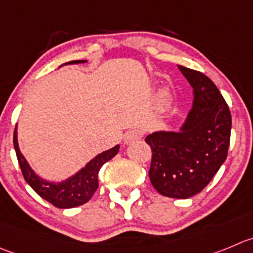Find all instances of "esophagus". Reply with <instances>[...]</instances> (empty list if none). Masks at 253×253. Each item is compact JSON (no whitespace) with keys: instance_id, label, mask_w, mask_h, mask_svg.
Segmentation results:
<instances>
[{"instance_id":"1","label":"esophagus","mask_w":253,"mask_h":253,"mask_svg":"<svg viewBox=\"0 0 253 253\" xmlns=\"http://www.w3.org/2000/svg\"><path fill=\"white\" fill-rule=\"evenodd\" d=\"M141 139V133L139 130H129L125 133L124 141L125 144H133L136 143Z\"/></svg>"}]
</instances>
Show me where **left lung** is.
I'll use <instances>...</instances> for the list:
<instances>
[{"mask_svg":"<svg viewBox=\"0 0 253 253\" xmlns=\"http://www.w3.org/2000/svg\"><path fill=\"white\" fill-rule=\"evenodd\" d=\"M194 88V107L181 133H154L149 179L163 196L187 199L203 191L227 156L231 113L217 86L199 71L177 66Z\"/></svg>","mask_w":253,"mask_h":253,"instance_id":"left-lung-1","label":"left lung"}]
</instances>
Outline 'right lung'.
<instances>
[{
	"instance_id": "right-lung-1",
	"label": "right lung",
	"mask_w": 253,
	"mask_h": 253,
	"mask_svg": "<svg viewBox=\"0 0 253 253\" xmlns=\"http://www.w3.org/2000/svg\"><path fill=\"white\" fill-rule=\"evenodd\" d=\"M81 62L84 61H72L68 63H81ZM13 145L17 160H18L21 171H22L26 181L42 199L58 209H72L88 203L98 189V172H99L100 168L107 161L114 158L119 150V145L114 146V148L95 156L93 160L89 161L85 168H83L81 171L77 172L67 181L61 182V184H52V182H47L40 179L28 167L27 161L25 160L20 148H18L16 129L13 133Z\"/></svg>"
}]
</instances>
